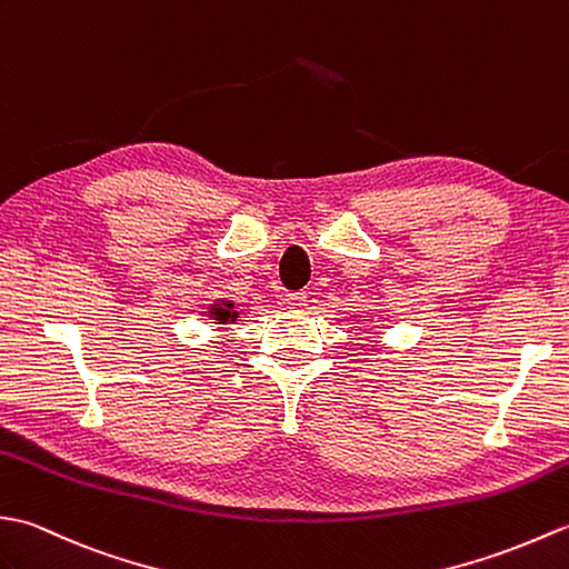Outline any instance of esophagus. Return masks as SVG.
Wrapping results in <instances>:
<instances>
[{"mask_svg":"<svg viewBox=\"0 0 569 569\" xmlns=\"http://www.w3.org/2000/svg\"><path fill=\"white\" fill-rule=\"evenodd\" d=\"M307 301H309V297L305 292H292V295L284 297V307L289 311H297L299 313V311L307 309Z\"/></svg>","mask_w":569,"mask_h":569,"instance_id":"esophagus-1","label":"esophagus"}]
</instances>
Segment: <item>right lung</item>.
I'll return each mask as SVG.
<instances>
[{"label": "right lung", "mask_w": 569, "mask_h": 569, "mask_svg": "<svg viewBox=\"0 0 569 569\" xmlns=\"http://www.w3.org/2000/svg\"><path fill=\"white\" fill-rule=\"evenodd\" d=\"M199 317H209L211 323H217L221 328V326H229V323L238 321V317H241V313H238L233 299L217 297V299L209 301L207 309L199 311Z\"/></svg>", "instance_id": "add662e5"}]
</instances>
